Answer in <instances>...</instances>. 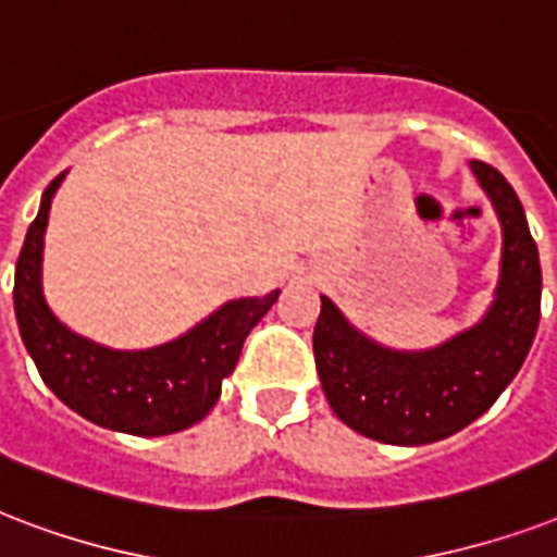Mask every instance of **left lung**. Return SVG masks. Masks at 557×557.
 Returning a JSON list of instances; mask_svg holds the SVG:
<instances>
[{
  "instance_id": "8db88e82",
  "label": "left lung",
  "mask_w": 557,
  "mask_h": 557,
  "mask_svg": "<svg viewBox=\"0 0 557 557\" xmlns=\"http://www.w3.org/2000/svg\"><path fill=\"white\" fill-rule=\"evenodd\" d=\"M473 176L503 226L499 282L488 313L426 351H395L360 334L322 296L313 357L334 416L383 444H430L485 412L520 372L541 319V258L515 188L480 159Z\"/></svg>"
}]
</instances>
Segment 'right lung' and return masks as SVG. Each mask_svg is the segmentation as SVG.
Listing matches in <instances>:
<instances>
[{
  "label": "right lung",
  "instance_id": "right-lung-1",
  "mask_svg": "<svg viewBox=\"0 0 557 557\" xmlns=\"http://www.w3.org/2000/svg\"><path fill=\"white\" fill-rule=\"evenodd\" d=\"M63 176L42 191L16 258L14 310L25 348L46 386L86 421L131 435L180 433L218 404L223 377L232 374L244 339L273 308L278 290L226 301L188 334L145 351H119L81 337L42 296V235Z\"/></svg>",
  "mask_w": 557,
  "mask_h": 557
}]
</instances>
